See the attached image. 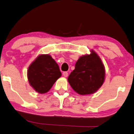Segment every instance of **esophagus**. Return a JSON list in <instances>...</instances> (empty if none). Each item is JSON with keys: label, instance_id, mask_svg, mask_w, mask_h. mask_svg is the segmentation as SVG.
<instances>
[{"label": "esophagus", "instance_id": "obj_1", "mask_svg": "<svg viewBox=\"0 0 134 134\" xmlns=\"http://www.w3.org/2000/svg\"><path fill=\"white\" fill-rule=\"evenodd\" d=\"M63 76L65 77V78L68 76V73L67 71H64V72H63Z\"/></svg>", "mask_w": 134, "mask_h": 134}]
</instances>
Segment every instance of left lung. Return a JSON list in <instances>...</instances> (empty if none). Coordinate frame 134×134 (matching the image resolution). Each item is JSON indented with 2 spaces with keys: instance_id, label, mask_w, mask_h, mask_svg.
Here are the masks:
<instances>
[{
  "instance_id": "left-lung-1",
  "label": "left lung",
  "mask_w": 134,
  "mask_h": 134,
  "mask_svg": "<svg viewBox=\"0 0 134 134\" xmlns=\"http://www.w3.org/2000/svg\"><path fill=\"white\" fill-rule=\"evenodd\" d=\"M105 75V67L100 57L92 50L90 54L81 56L78 59L68 81L77 93L90 95L102 86Z\"/></svg>"
}]
</instances>
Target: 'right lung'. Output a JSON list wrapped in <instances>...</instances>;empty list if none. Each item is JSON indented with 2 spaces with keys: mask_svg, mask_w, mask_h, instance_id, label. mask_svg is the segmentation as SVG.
Listing matches in <instances>:
<instances>
[{
  "mask_svg": "<svg viewBox=\"0 0 134 134\" xmlns=\"http://www.w3.org/2000/svg\"><path fill=\"white\" fill-rule=\"evenodd\" d=\"M59 66L50 54H39L29 65L27 78L30 85L36 92H48L61 76Z\"/></svg>",
  "mask_w": 134,
  "mask_h": 134,
  "instance_id": "add662e5",
  "label": "right lung"
}]
</instances>
